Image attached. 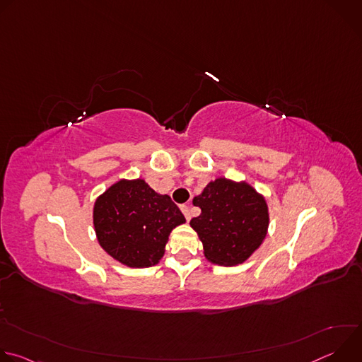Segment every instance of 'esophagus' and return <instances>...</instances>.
<instances>
[{
	"label": "esophagus",
	"instance_id": "1",
	"mask_svg": "<svg viewBox=\"0 0 362 362\" xmlns=\"http://www.w3.org/2000/svg\"><path fill=\"white\" fill-rule=\"evenodd\" d=\"M180 211L183 212V215H185V218H186V221L189 222L190 221V218H192V215H190V208L187 204H182L180 206Z\"/></svg>",
	"mask_w": 362,
	"mask_h": 362
}]
</instances>
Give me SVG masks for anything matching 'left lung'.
<instances>
[{
	"mask_svg": "<svg viewBox=\"0 0 362 362\" xmlns=\"http://www.w3.org/2000/svg\"><path fill=\"white\" fill-rule=\"evenodd\" d=\"M202 214L190 221L206 259L235 267L264 243L269 228L267 199L245 180L218 177L193 197Z\"/></svg>",
	"mask_w": 362,
	"mask_h": 362,
	"instance_id": "obj_1",
	"label": "left lung"
}]
</instances>
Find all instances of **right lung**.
<instances>
[{"mask_svg": "<svg viewBox=\"0 0 362 362\" xmlns=\"http://www.w3.org/2000/svg\"><path fill=\"white\" fill-rule=\"evenodd\" d=\"M186 222L170 196L154 192L144 179H120L94 202L98 245L129 268L158 265L170 232Z\"/></svg>", "mask_w": 362, "mask_h": 362, "instance_id": "right-lung-1", "label": "right lung"}]
</instances>
